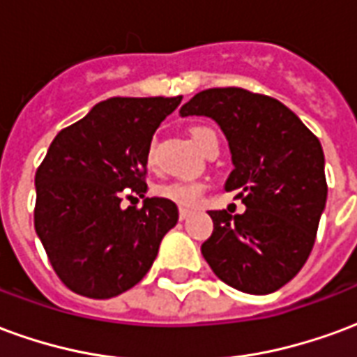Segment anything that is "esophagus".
<instances>
[{"label": "esophagus", "instance_id": "esophagus-1", "mask_svg": "<svg viewBox=\"0 0 357 357\" xmlns=\"http://www.w3.org/2000/svg\"><path fill=\"white\" fill-rule=\"evenodd\" d=\"M191 214H193V210L191 208H179V218H181V220H187Z\"/></svg>", "mask_w": 357, "mask_h": 357}]
</instances>
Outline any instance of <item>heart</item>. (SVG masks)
I'll return each mask as SVG.
<instances>
[{
  "label": "heart",
  "instance_id": "heart-1",
  "mask_svg": "<svg viewBox=\"0 0 357 357\" xmlns=\"http://www.w3.org/2000/svg\"><path fill=\"white\" fill-rule=\"evenodd\" d=\"M189 135L201 151L208 147L212 141H218L216 132L208 126H193L189 130ZM145 162H147L149 168L155 166V147L153 145L147 149ZM202 189H204V185L199 183V181H170V183H162V185L156 187L155 193L166 199V201L176 202L179 206H195L201 199Z\"/></svg>",
  "mask_w": 357,
  "mask_h": 357
}]
</instances>
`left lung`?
I'll return each mask as SVG.
<instances>
[{
	"label": "left lung",
	"instance_id": "1",
	"mask_svg": "<svg viewBox=\"0 0 357 357\" xmlns=\"http://www.w3.org/2000/svg\"><path fill=\"white\" fill-rule=\"evenodd\" d=\"M179 114L208 116L222 128L233 162L224 187L247 206L235 216L210 210L204 260L237 291L281 289L306 264L325 210L321 143L283 102L241 88L204 89Z\"/></svg>",
	"mask_w": 357,
	"mask_h": 357
}]
</instances>
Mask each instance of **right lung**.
<instances>
[{
  "label": "right lung",
  "instance_id": "obj_1",
  "mask_svg": "<svg viewBox=\"0 0 357 357\" xmlns=\"http://www.w3.org/2000/svg\"><path fill=\"white\" fill-rule=\"evenodd\" d=\"M181 97H112L57 133L36 172V233L61 281L88 298H112L147 275L176 202L145 197V155ZM128 192L141 209L121 206Z\"/></svg>",
  "mask_w": 357,
  "mask_h": 357
}]
</instances>
